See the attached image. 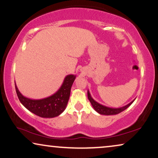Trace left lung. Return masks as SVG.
I'll return each instance as SVG.
<instances>
[{
    "label": "left lung",
    "instance_id": "obj_1",
    "mask_svg": "<svg viewBox=\"0 0 158 158\" xmlns=\"http://www.w3.org/2000/svg\"><path fill=\"white\" fill-rule=\"evenodd\" d=\"M88 100H90L91 105H92L93 108H94L98 113L101 114V115H117V114L121 113L125 110H126L130 105H131L133 101H132L130 103H129L127 106H125L123 107H120V108H110V107H107L106 106H102L99 103H98L97 102L95 101L94 100L91 98L90 95V93L88 91Z\"/></svg>",
    "mask_w": 158,
    "mask_h": 158
}]
</instances>
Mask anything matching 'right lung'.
<instances>
[{"instance_id":"add662e5","label":"right lung","mask_w":158,"mask_h":158,"mask_svg":"<svg viewBox=\"0 0 158 158\" xmlns=\"http://www.w3.org/2000/svg\"><path fill=\"white\" fill-rule=\"evenodd\" d=\"M75 79L73 75L65 77L59 90L51 97L42 100H31L23 96L15 85L18 98L29 111L41 118H54L62 113L70 98V89Z\"/></svg>"}]
</instances>
